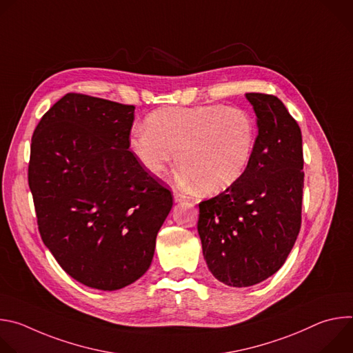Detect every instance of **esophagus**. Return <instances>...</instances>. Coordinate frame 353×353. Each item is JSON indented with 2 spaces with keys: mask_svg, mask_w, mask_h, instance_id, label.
<instances>
[{
  "mask_svg": "<svg viewBox=\"0 0 353 353\" xmlns=\"http://www.w3.org/2000/svg\"><path fill=\"white\" fill-rule=\"evenodd\" d=\"M173 196H174V201L176 203H181V201H185L188 196L187 195H184L183 192H180V191H177V190H174L173 191Z\"/></svg>",
  "mask_w": 353,
  "mask_h": 353,
  "instance_id": "esophagus-1",
  "label": "esophagus"
}]
</instances>
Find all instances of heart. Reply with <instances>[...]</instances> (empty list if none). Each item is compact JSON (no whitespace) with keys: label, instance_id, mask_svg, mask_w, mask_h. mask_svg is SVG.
I'll return each instance as SVG.
<instances>
[{"label":"heart","instance_id":"obj_1","mask_svg":"<svg viewBox=\"0 0 353 353\" xmlns=\"http://www.w3.org/2000/svg\"><path fill=\"white\" fill-rule=\"evenodd\" d=\"M145 125L132 128L130 149L150 174L172 165L199 191L232 187L247 172L257 146V123L247 110L226 105L166 108L150 113Z\"/></svg>","mask_w":353,"mask_h":353}]
</instances>
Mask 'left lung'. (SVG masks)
<instances>
[{
  "label": "left lung",
  "instance_id": "obj_1",
  "mask_svg": "<svg viewBox=\"0 0 353 353\" xmlns=\"http://www.w3.org/2000/svg\"><path fill=\"white\" fill-rule=\"evenodd\" d=\"M257 114L256 152L245 174L199 203L198 234L212 275L244 288L274 275L301 226L303 148L296 120L274 94L245 93Z\"/></svg>",
  "mask_w": 353,
  "mask_h": 353
}]
</instances>
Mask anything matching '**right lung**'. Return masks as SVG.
<instances>
[{
  "instance_id": "add662e5",
  "label": "right lung",
  "mask_w": 353,
  "mask_h": 353,
  "mask_svg": "<svg viewBox=\"0 0 353 353\" xmlns=\"http://www.w3.org/2000/svg\"><path fill=\"white\" fill-rule=\"evenodd\" d=\"M134 109L71 92L32 137L28 181L41 240L68 275L100 290L146 272L173 205L128 149Z\"/></svg>"
}]
</instances>
